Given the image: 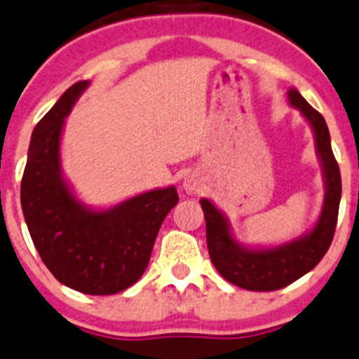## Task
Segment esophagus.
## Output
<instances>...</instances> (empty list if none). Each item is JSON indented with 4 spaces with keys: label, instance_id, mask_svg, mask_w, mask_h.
<instances>
[{
    "label": "esophagus",
    "instance_id": "obj_1",
    "mask_svg": "<svg viewBox=\"0 0 359 359\" xmlns=\"http://www.w3.org/2000/svg\"><path fill=\"white\" fill-rule=\"evenodd\" d=\"M201 180L197 174H187L185 180H183V190H185L189 196H196V194L201 192Z\"/></svg>",
    "mask_w": 359,
    "mask_h": 359
}]
</instances>
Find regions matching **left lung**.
Instances as JSON below:
<instances>
[{"label":"left lung","instance_id":"obj_1","mask_svg":"<svg viewBox=\"0 0 359 359\" xmlns=\"http://www.w3.org/2000/svg\"><path fill=\"white\" fill-rule=\"evenodd\" d=\"M287 98L289 104L299 109L312 126L316 151L323 165L326 192L317 224L309 233L278 247L250 248L234 240L227 218L210 199H201V208L206 218V241L211 262L227 282L247 291H276L316 268L333 241L339 218L342 180L331 149L326 121L296 88L289 90Z\"/></svg>","mask_w":359,"mask_h":359}]
</instances>
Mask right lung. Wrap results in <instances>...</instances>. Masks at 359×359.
<instances>
[{
	"mask_svg": "<svg viewBox=\"0 0 359 359\" xmlns=\"http://www.w3.org/2000/svg\"><path fill=\"white\" fill-rule=\"evenodd\" d=\"M90 81L68 88L32 134L20 182L24 220L43 264L61 284L84 294H116L148 268L163 218L177 204L176 187L155 189L107 210L72 192L61 169L65 118Z\"/></svg>",
	"mask_w": 359,
	"mask_h": 359,
	"instance_id": "1",
	"label": "right lung"
}]
</instances>
